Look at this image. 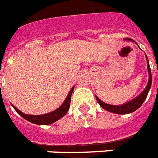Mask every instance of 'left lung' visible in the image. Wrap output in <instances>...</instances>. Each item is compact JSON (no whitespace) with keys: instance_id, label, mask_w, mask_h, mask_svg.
Segmentation results:
<instances>
[{"instance_id":"8db88e82","label":"left lung","mask_w":158,"mask_h":158,"mask_svg":"<svg viewBox=\"0 0 158 158\" xmlns=\"http://www.w3.org/2000/svg\"><path fill=\"white\" fill-rule=\"evenodd\" d=\"M124 41H132V42H135L137 44V42L129 38H125ZM138 46V45H137ZM146 56V60H147V62H148V75H149V78H148V82L147 86L145 87V89L142 92L141 94H139L137 97H135L132 100L129 101L127 102L123 103L122 105H117V106H115V105H110V104H107V103H105L102 101H101L98 97L96 96V99H97V102L99 103L103 109H105L106 111H110V112H112V113H116V114H128V113H131L133 112L139 108L140 106H142V103L144 102V101L146 100V98L148 97V94L150 89H151L152 86V72L151 69H150V66H149V61H148V58Z\"/></svg>"}]
</instances>
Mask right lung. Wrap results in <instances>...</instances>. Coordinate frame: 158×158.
I'll return each instance as SVG.
<instances>
[{
	"label": "right lung",
	"mask_w": 158,
	"mask_h": 158,
	"mask_svg": "<svg viewBox=\"0 0 158 158\" xmlns=\"http://www.w3.org/2000/svg\"><path fill=\"white\" fill-rule=\"evenodd\" d=\"M74 90V86H72V88L71 89V91L69 92L67 97H66V99L64 101V102L61 104V106H59L57 109H56L54 111H51L49 113H46L43 115H28L25 114L22 111L16 108V106H14L13 104H11V106H13V108L16 110V111L18 113L20 116L23 117L24 119L30 122V123H34L36 125H50L52 123H55L57 120H59L61 117H63L67 113V111L70 108V104H71V97H72V92Z\"/></svg>",
	"instance_id": "add662e5"
}]
</instances>
